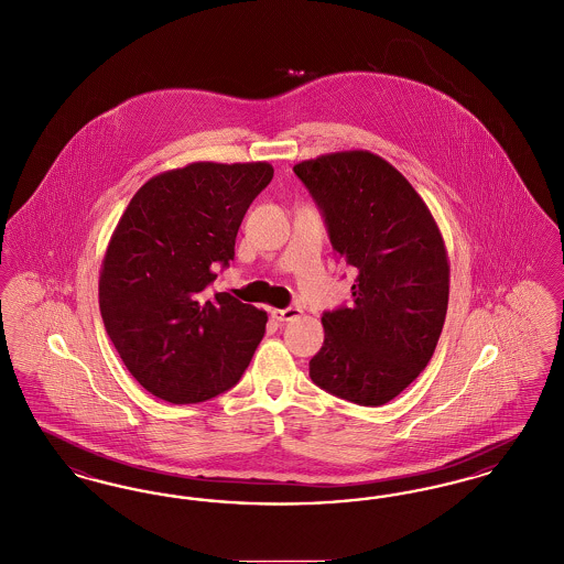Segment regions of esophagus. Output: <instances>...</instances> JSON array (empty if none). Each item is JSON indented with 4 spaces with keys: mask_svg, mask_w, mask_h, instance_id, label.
<instances>
[{
    "mask_svg": "<svg viewBox=\"0 0 564 564\" xmlns=\"http://www.w3.org/2000/svg\"><path fill=\"white\" fill-rule=\"evenodd\" d=\"M300 308L297 306H290V308H272L270 315L276 319V322H294L300 317Z\"/></svg>",
    "mask_w": 564,
    "mask_h": 564,
    "instance_id": "1",
    "label": "esophagus"
}]
</instances>
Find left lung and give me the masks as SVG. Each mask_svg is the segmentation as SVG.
Here are the masks:
<instances>
[{"label": "left lung", "mask_w": 564, "mask_h": 564, "mask_svg": "<svg viewBox=\"0 0 564 564\" xmlns=\"http://www.w3.org/2000/svg\"><path fill=\"white\" fill-rule=\"evenodd\" d=\"M329 241L357 270L352 306L323 313V347L308 364L317 387L382 405L425 370L451 288L448 251L421 194L391 162L345 150L297 162Z\"/></svg>", "instance_id": "1"}]
</instances>
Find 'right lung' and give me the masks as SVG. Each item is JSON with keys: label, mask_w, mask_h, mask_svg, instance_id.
<instances>
[{"label": "right lung", "mask_w": 564, "mask_h": 564, "mask_svg": "<svg viewBox=\"0 0 564 564\" xmlns=\"http://www.w3.org/2000/svg\"><path fill=\"white\" fill-rule=\"evenodd\" d=\"M269 162H189L134 192L108 242L99 308L134 380L171 403L212 400L239 382L269 315L235 295L207 294L228 267Z\"/></svg>", "instance_id": "right-lung-1"}]
</instances>
